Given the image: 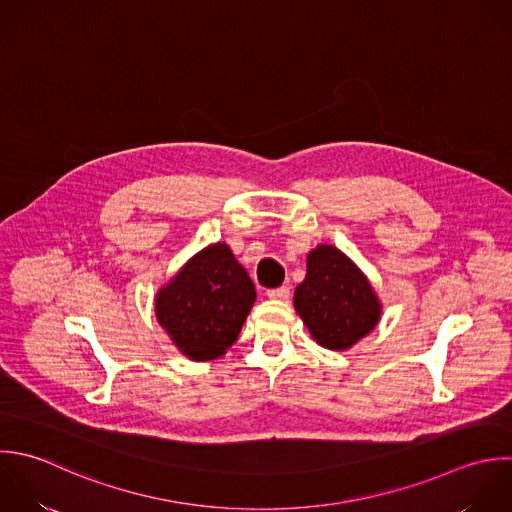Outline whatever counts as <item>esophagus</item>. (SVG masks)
<instances>
[{
  "label": "esophagus",
  "instance_id": "34e87169",
  "mask_svg": "<svg viewBox=\"0 0 512 512\" xmlns=\"http://www.w3.org/2000/svg\"><path fill=\"white\" fill-rule=\"evenodd\" d=\"M289 295H291V289L289 287H277V289H269L267 291V297L269 299H275V301H287L289 299Z\"/></svg>",
  "mask_w": 512,
  "mask_h": 512
}]
</instances>
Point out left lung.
<instances>
[{
  "label": "left lung",
  "instance_id": "1",
  "mask_svg": "<svg viewBox=\"0 0 512 512\" xmlns=\"http://www.w3.org/2000/svg\"><path fill=\"white\" fill-rule=\"evenodd\" d=\"M293 303L313 339L331 351L353 347L381 319L369 279L333 245H319L307 255V275Z\"/></svg>",
  "mask_w": 512,
  "mask_h": 512
}]
</instances>
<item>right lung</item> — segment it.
Instances as JSON below:
<instances>
[{"label":"right lung","mask_w":512,"mask_h":512,"mask_svg":"<svg viewBox=\"0 0 512 512\" xmlns=\"http://www.w3.org/2000/svg\"><path fill=\"white\" fill-rule=\"evenodd\" d=\"M255 299V285L231 249L213 243L159 289L155 315L185 357L211 361L237 341Z\"/></svg>","instance_id":"add662e5"}]
</instances>
